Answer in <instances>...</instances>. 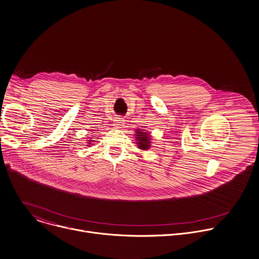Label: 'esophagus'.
<instances>
[{
	"label": "esophagus",
	"mask_w": 259,
	"mask_h": 259,
	"mask_svg": "<svg viewBox=\"0 0 259 259\" xmlns=\"http://www.w3.org/2000/svg\"><path fill=\"white\" fill-rule=\"evenodd\" d=\"M124 121L123 120H121V119H118L116 122H115V126H116V128H118V129H120V128H123L124 127Z\"/></svg>",
	"instance_id": "obj_1"
}]
</instances>
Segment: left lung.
<instances>
[{
  "label": "left lung",
  "mask_w": 259,
  "mask_h": 259,
  "mask_svg": "<svg viewBox=\"0 0 259 259\" xmlns=\"http://www.w3.org/2000/svg\"><path fill=\"white\" fill-rule=\"evenodd\" d=\"M135 140L138 149L141 151H147L152 144V136L144 129H136Z\"/></svg>",
  "instance_id": "8db88e82"
}]
</instances>
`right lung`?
<instances>
[{
    "label": "right lung",
    "mask_w": 259,
    "mask_h": 259,
    "mask_svg": "<svg viewBox=\"0 0 259 259\" xmlns=\"http://www.w3.org/2000/svg\"><path fill=\"white\" fill-rule=\"evenodd\" d=\"M94 137H95V136H94ZM94 137H90V139L87 140V141H88V142H87V146H92V143L96 141V140H94Z\"/></svg>",
    "instance_id": "1"
}]
</instances>
